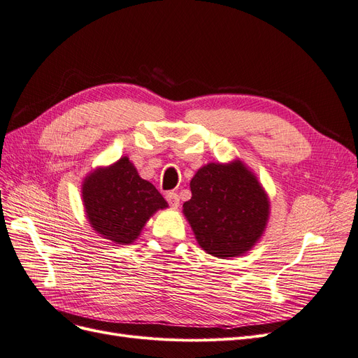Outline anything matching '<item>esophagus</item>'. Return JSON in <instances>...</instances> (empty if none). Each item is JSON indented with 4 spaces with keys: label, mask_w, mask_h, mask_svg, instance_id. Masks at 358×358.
Masks as SVG:
<instances>
[{
    "label": "esophagus",
    "mask_w": 358,
    "mask_h": 358,
    "mask_svg": "<svg viewBox=\"0 0 358 358\" xmlns=\"http://www.w3.org/2000/svg\"><path fill=\"white\" fill-rule=\"evenodd\" d=\"M166 199H167V203H169L171 207H173V208H178V207H179L180 199H179V195H178L176 192H173V191L167 192V194H166Z\"/></svg>",
    "instance_id": "34e87169"
}]
</instances>
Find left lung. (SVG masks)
<instances>
[{"label": "left lung", "mask_w": 358, "mask_h": 358, "mask_svg": "<svg viewBox=\"0 0 358 358\" xmlns=\"http://www.w3.org/2000/svg\"><path fill=\"white\" fill-rule=\"evenodd\" d=\"M192 196L183 204L198 245L219 259L252 250L266 232L270 198L241 159L207 163L191 179Z\"/></svg>", "instance_id": "obj_1"}]
</instances>
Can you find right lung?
<instances>
[{
	"instance_id": "obj_1",
	"label": "right lung",
	"mask_w": 358,
	"mask_h": 358,
	"mask_svg": "<svg viewBox=\"0 0 358 358\" xmlns=\"http://www.w3.org/2000/svg\"><path fill=\"white\" fill-rule=\"evenodd\" d=\"M82 203L95 234L119 245L135 242L152 214L169 207L154 185L139 176L127 155L85 176Z\"/></svg>"
}]
</instances>
